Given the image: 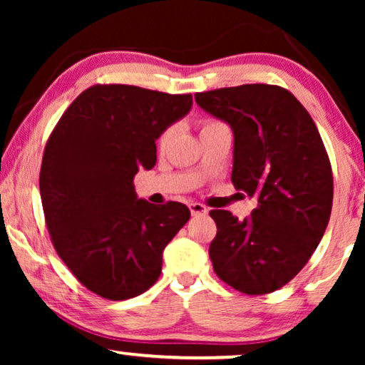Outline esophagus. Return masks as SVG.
<instances>
[{
  "label": "esophagus",
  "mask_w": 365,
  "mask_h": 365,
  "mask_svg": "<svg viewBox=\"0 0 365 365\" xmlns=\"http://www.w3.org/2000/svg\"><path fill=\"white\" fill-rule=\"evenodd\" d=\"M189 209H191L192 216H206L207 214L206 206H202L201 202H191L189 204Z\"/></svg>",
  "instance_id": "esophagus-1"
}]
</instances>
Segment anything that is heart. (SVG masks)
<instances>
[{"mask_svg": "<svg viewBox=\"0 0 365 365\" xmlns=\"http://www.w3.org/2000/svg\"><path fill=\"white\" fill-rule=\"evenodd\" d=\"M221 124H222V123L217 121V119H206V121L201 123V134L209 131V129H212V128L221 126ZM171 136H173V128H166V129H164V131H163L161 134H159V138H158V146H159V148L166 146V144L169 143V139H171Z\"/></svg>", "mask_w": 365, "mask_h": 365, "instance_id": "obj_1", "label": "heart"}]
</instances>
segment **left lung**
Returning <instances> with one entry per match:
<instances>
[{
  "label": "left lung",
  "instance_id": "obj_1",
  "mask_svg": "<svg viewBox=\"0 0 365 365\" xmlns=\"http://www.w3.org/2000/svg\"><path fill=\"white\" fill-rule=\"evenodd\" d=\"M234 131L232 184L257 199L251 217L224 209L209 216L214 272L247 296L277 291L306 266L332 209V168L307 109L286 88L242 84L194 94Z\"/></svg>",
  "mask_w": 365,
  "mask_h": 365
}]
</instances>
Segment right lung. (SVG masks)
<instances>
[{"instance_id": "obj_1", "label": "right lung", "mask_w": 365, "mask_h": 365, "mask_svg": "<svg viewBox=\"0 0 365 365\" xmlns=\"http://www.w3.org/2000/svg\"><path fill=\"white\" fill-rule=\"evenodd\" d=\"M191 106V94L94 84L49 134L39 173L44 221L58 256L98 296L124 301L148 291L164 247L191 217L181 202L138 199L133 182L156 164L159 134Z\"/></svg>"}]
</instances>
